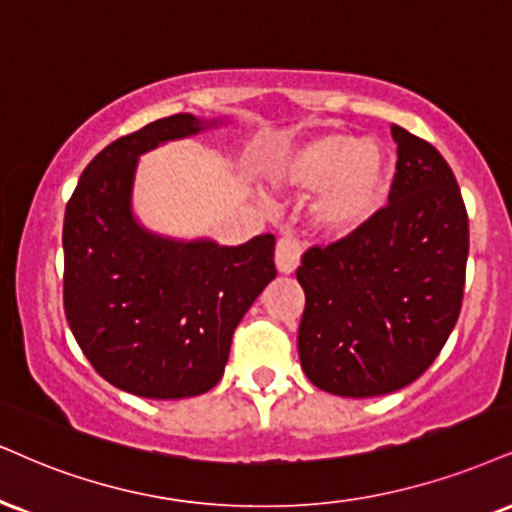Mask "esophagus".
<instances>
[{"label":"esophagus","instance_id":"34e87169","mask_svg":"<svg viewBox=\"0 0 512 512\" xmlns=\"http://www.w3.org/2000/svg\"><path fill=\"white\" fill-rule=\"evenodd\" d=\"M301 261V244L296 242L294 237H282L280 242L275 246V263H277V270L280 273H294L296 266H299Z\"/></svg>","mask_w":512,"mask_h":512}]
</instances>
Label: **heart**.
<instances>
[{"label":"heart","instance_id":"heart-1","mask_svg":"<svg viewBox=\"0 0 512 512\" xmlns=\"http://www.w3.org/2000/svg\"><path fill=\"white\" fill-rule=\"evenodd\" d=\"M391 161L380 142L325 132L289 149L273 168V182L292 192H318L308 220L327 237H349L370 223L387 201Z\"/></svg>","mask_w":512,"mask_h":512}]
</instances>
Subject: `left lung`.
<instances>
[{"mask_svg":"<svg viewBox=\"0 0 512 512\" xmlns=\"http://www.w3.org/2000/svg\"><path fill=\"white\" fill-rule=\"evenodd\" d=\"M389 204L353 235L311 246L296 280L306 308L301 368L315 387L368 399L408 387L430 368L460 315L468 211L444 156L391 125Z\"/></svg>","mask_w":512,"mask_h":512,"instance_id":"8db88e82","label":"left lung"}]
</instances>
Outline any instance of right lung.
<instances>
[{
    "label": "right lung",
    "instance_id": "1",
    "mask_svg": "<svg viewBox=\"0 0 512 512\" xmlns=\"http://www.w3.org/2000/svg\"><path fill=\"white\" fill-rule=\"evenodd\" d=\"M216 125L175 113L118 137L82 170L66 206V320L92 368L142 399L216 387L235 327L277 275L273 235L239 246L185 242L154 235L132 213L140 156Z\"/></svg>",
    "mask_w": 512,
    "mask_h": 512
}]
</instances>
